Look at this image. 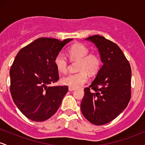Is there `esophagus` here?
<instances>
[{
	"instance_id": "34e87169",
	"label": "esophagus",
	"mask_w": 145,
	"mask_h": 145,
	"mask_svg": "<svg viewBox=\"0 0 145 145\" xmlns=\"http://www.w3.org/2000/svg\"><path fill=\"white\" fill-rule=\"evenodd\" d=\"M75 90H76V88L70 87V86L69 87V91H75Z\"/></svg>"
}]
</instances>
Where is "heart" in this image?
I'll use <instances>...</instances> for the list:
<instances>
[{"instance_id":"obj_1","label":"heart","mask_w":145,"mask_h":145,"mask_svg":"<svg viewBox=\"0 0 145 145\" xmlns=\"http://www.w3.org/2000/svg\"><path fill=\"white\" fill-rule=\"evenodd\" d=\"M89 48L81 43H76L68 48L67 54L71 61H78L77 72L69 74L61 79L64 85L73 88L82 86L87 82L89 75L94 76L99 71L101 66V59L97 54L89 53ZM54 65L61 73H66L68 69L69 62L63 53H59L54 59Z\"/></svg>"}]
</instances>
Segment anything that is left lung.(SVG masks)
<instances>
[{
  "label": "left lung",
  "instance_id": "1",
  "mask_svg": "<svg viewBox=\"0 0 145 145\" xmlns=\"http://www.w3.org/2000/svg\"><path fill=\"white\" fill-rule=\"evenodd\" d=\"M86 39L96 45L103 65L93 82L84 89L80 108L89 122L102 125L114 120L127 107L131 98V69L114 42L97 35Z\"/></svg>",
  "mask_w": 145,
  "mask_h": 145
}]
</instances>
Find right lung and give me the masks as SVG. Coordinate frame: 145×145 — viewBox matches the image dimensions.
<instances>
[{
	"instance_id": "right-lung-1",
	"label": "right lung",
	"mask_w": 145,
	"mask_h": 145,
	"mask_svg": "<svg viewBox=\"0 0 145 145\" xmlns=\"http://www.w3.org/2000/svg\"><path fill=\"white\" fill-rule=\"evenodd\" d=\"M71 40L38 38L15 58L10 69V92L18 109L31 120L39 122L50 118L67 93V86L48 85L59 78L54 58Z\"/></svg>"
}]
</instances>
